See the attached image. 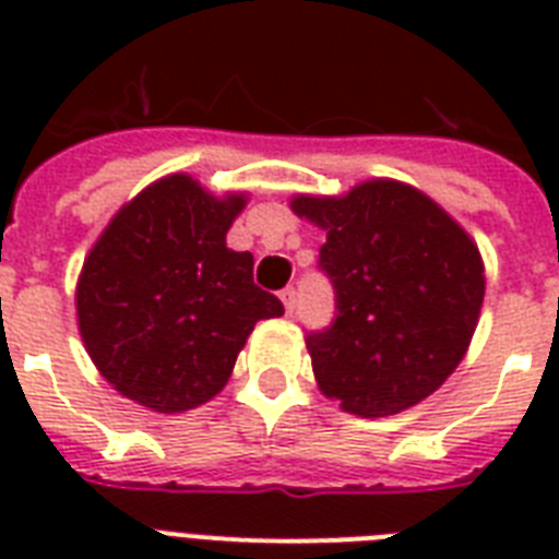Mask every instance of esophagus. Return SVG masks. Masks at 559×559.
<instances>
[{"instance_id":"obj_1","label":"esophagus","mask_w":559,"mask_h":559,"mask_svg":"<svg viewBox=\"0 0 559 559\" xmlns=\"http://www.w3.org/2000/svg\"><path fill=\"white\" fill-rule=\"evenodd\" d=\"M296 287H287L281 289V301H284V310H287L289 316H293V310H296Z\"/></svg>"}]
</instances>
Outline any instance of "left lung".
I'll use <instances>...</instances> for the list:
<instances>
[{
	"mask_svg": "<svg viewBox=\"0 0 559 559\" xmlns=\"http://www.w3.org/2000/svg\"><path fill=\"white\" fill-rule=\"evenodd\" d=\"M328 240L319 270L336 313L305 336L319 389L359 417L397 415L464 357L485 298V266L464 228L429 197L391 179L340 200L296 197Z\"/></svg>",
	"mask_w": 559,
	"mask_h": 559,
	"instance_id": "obj_1",
	"label": "left lung"
}]
</instances>
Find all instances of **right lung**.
Returning a JSON list of instances; mask_svg holds the SVG:
<instances>
[{
	"instance_id": "add662e5",
	"label": "right lung",
	"mask_w": 559,
	"mask_h": 559,
	"mask_svg": "<svg viewBox=\"0 0 559 559\" xmlns=\"http://www.w3.org/2000/svg\"><path fill=\"white\" fill-rule=\"evenodd\" d=\"M243 197L217 200L174 174L118 211L78 281V324L92 362L153 412L211 400L261 319L284 313L254 284L252 252L226 246Z\"/></svg>"
}]
</instances>
